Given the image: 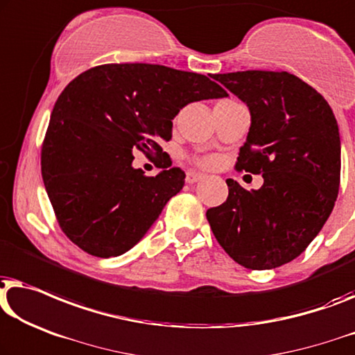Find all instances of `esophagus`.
<instances>
[{
  "instance_id": "34e87169",
  "label": "esophagus",
  "mask_w": 355,
  "mask_h": 355,
  "mask_svg": "<svg viewBox=\"0 0 355 355\" xmlns=\"http://www.w3.org/2000/svg\"><path fill=\"white\" fill-rule=\"evenodd\" d=\"M203 178H205L203 174H200V173H193V171H189V173L186 174V181H187V184H195V182L202 181Z\"/></svg>"
}]
</instances>
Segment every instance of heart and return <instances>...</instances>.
Segmentation results:
<instances>
[{"instance_id": "1", "label": "heart", "mask_w": 355, "mask_h": 355, "mask_svg": "<svg viewBox=\"0 0 355 355\" xmlns=\"http://www.w3.org/2000/svg\"><path fill=\"white\" fill-rule=\"evenodd\" d=\"M193 165L202 168V169H211L216 166V163H218V160H216L214 157H197L193 158Z\"/></svg>"}]
</instances>
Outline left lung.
Listing matches in <instances>:
<instances>
[{
  "label": "left lung",
  "mask_w": 355,
  "mask_h": 355,
  "mask_svg": "<svg viewBox=\"0 0 355 355\" xmlns=\"http://www.w3.org/2000/svg\"><path fill=\"white\" fill-rule=\"evenodd\" d=\"M213 78L248 105L251 126L235 168L263 174L258 190L227 179L209 208L216 240L235 263L275 269L297 258L335 207L341 176L336 118L322 94L288 71L246 70Z\"/></svg>",
  "instance_id": "obj_1"
}]
</instances>
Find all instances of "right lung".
I'll return each mask as SVG.
<instances>
[{
  "mask_svg": "<svg viewBox=\"0 0 355 355\" xmlns=\"http://www.w3.org/2000/svg\"><path fill=\"white\" fill-rule=\"evenodd\" d=\"M208 76L152 64H105L71 80L55 101L41 174L62 232L97 258L131 250L184 186L182 169L146 177L132 152L161 157L173 118L190 102L225 97Z\"/></svg>",
  "mask_w": 355,
  "mask_h": 355,
  "instance_id": "obj_1",
  "label": "right lung"
}]
</instances>
